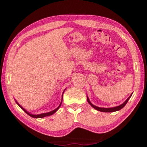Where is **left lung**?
Segmentation results:
<instances>
[{
  "mask_svg": "<svg viewBox=\"0 0 147 147\" xmlns=\"http://www.w3.org/2000/svg\"><path fill=\"white\" fill-rule=\"evenodd\" d=\"M132 94H133V93H132ZM132 94L128 97V99H127L126 101H125L123 104H121V105L117 106V107H111V108H102V107H97V106L93 105V104L91 103L90 101H89V98H88V97H87V100H88V102L89 103V105H91V107H93V108H94V109H95L97 111H101V112H114V111H117L120 110V109H122V108L124 107L125 105H126V104L127 103V102H128L129 99H130V97H131Z\"/></svg>",
  "mask_w": 147,
  "mask_h": 147,
  "instance_id": "1",
  "label": "left lung"
}]
</instances>
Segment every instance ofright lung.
<instances>
[{"label":"right lung","mask_w":147,"mask_h":147,"mask_svg":"<svg viewBox=\"0 0 147 147\" xmlns=\"http://www.w3.org/2000/svg\"><path fill=\"white\" fill-rule=\"evenodd\" d=\"M65 91V90H64ZM64 91H63V92H64ZM63 94H62V97H61V100H62V97H63ZM16 103L18 104V106L19 107H20L21 109H22L23 111H24L28 115H30V117H34V118H43V117H47V116H50V115H53L54 113H56L57 111L58 110V109L59 108V107H60L61 106V103H62V101H61V103L59 104V105L58 106V107L56 108V109H54V110H53V111H50V112H48V113H41V114H39V115H32V114H30V113H28L27 111H26L25 110L24 108H23L22 107H21V106L19 105V104L17 103V101H16Z\"/></svg>","instance_id":"add662e5"}]
</instances>
